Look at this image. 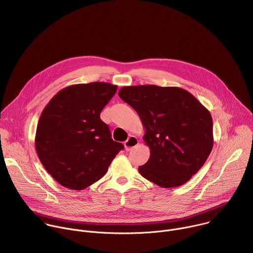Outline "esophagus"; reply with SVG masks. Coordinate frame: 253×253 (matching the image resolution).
Segmentation results:
<instances>
[{
	"instance_id": "obj_1",
	"label": "esophagus",
	"mask_w": 253,
	"mask_h": 253,
	"mask_svg": "<svg viewBox=\"0 0 253 253\" xmlns=\"http://www.w3.org/2000/svg\"><path fill=\"white\" fill-rule=\"evenodd\" d=\"M139 144V141L138 139L135 137V136H130L124 143V146H125V149L127 151H130L132 150L133 148H135L137 145Z\"/></svg>"
}]
</instances>
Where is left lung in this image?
Here are the masks:
<instances>
[{
  "label": "left lung",
  "mask_w": 253,
  "mask_h": 253,
  "mask_svg": "<svg viewBox=\"0 0 253 253\" xmlns=\"http://www.w3.org/2000/svg\"><path fill=\"white\" fill-rule=\"evenodd\" d=\"M120 98L138 113L150 149L139 173L163 188L181 186L204 165L213 147L210 112L188 91L156 85L125 86Z\"/></svg>",
  "instance_id": "8db88e82"
}]
</instances>
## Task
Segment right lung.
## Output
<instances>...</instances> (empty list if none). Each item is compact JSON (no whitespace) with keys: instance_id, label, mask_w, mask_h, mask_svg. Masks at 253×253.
<instances>
[{"instance_id":"obj_1","label":"right lung","mask_w":253,"mask_h":253,"mask_svg":"<svg viewBox=\"0 0 253 253\" xmlns=\"http://www.w3.org/2000/svg\"><path fill=\"white\" fill-rule=\"evenodd\" d=\"M117 91L105 82L75 84L46 105L35 136L38 157L62 186L82 190L101 179L124 148L113 141L100 113Z\"/></svg>"}]
</instances>
